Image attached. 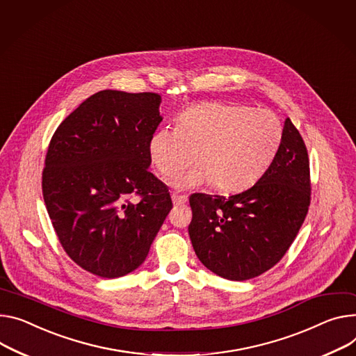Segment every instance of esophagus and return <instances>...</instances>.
I'll list each match as a JSON object with an SVG mask.
<instances>
[{
	"mask_svg": "<svg viewBox=\"0 0 356 356\" xmlns=\"http://www.w3.org/2000/svg\"><path fill=\"white\" fill-rule=\"evenodd\" d=\"M188 201V198L185 195H178V194H172V202L174 205H184Z\"/></svg>",
	"mask_w": 356,
	"mask_h": 356,
	"instance_id": "1",
	"label": "esophagus"
}]
</instances>
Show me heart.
I'll return each instance as SVG.
<instances>
[{"instance_id":"1","label":"heart","mask_w":356,"mask_h":356,"mask_svg":"<svg viewBox=\"0 0 356 356\" xmlns=\"http://www.w3.org/2000/svg\"><path fill=\"white\" fill-rule=\"evenodd\" d=\"M282 138L278 117L268 109L205 102L188 108L177 128L163 127L149 138L148 154L163 178H174L181 189L212 182L221 191H239L252 185L269 167Z\"/></svg>"}]
</instances>
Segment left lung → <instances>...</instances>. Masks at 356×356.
Listing matches in <instances>:
<instances>
[{
    "label": "left lung",
    "mask_w": 356,
    "mask_h": 356,
    "mask_svg": "<svg viewBox=\"0 0 356 356\" xmlns=\"http://www.w3.org/2000/svg\"><path fill=\"white\" fill-rule=\"evenodd\" d=\"M311 204L309 158L289 118L270 165L241 194H193L189 238L200 261L216 275L247 281L277 265L302 227Z\"/></svg>",
    "instance_id": "obj_1"
}]
</instances>
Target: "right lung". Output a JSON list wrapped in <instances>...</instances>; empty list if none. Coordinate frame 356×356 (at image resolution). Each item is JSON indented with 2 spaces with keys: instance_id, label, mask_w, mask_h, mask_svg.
Instances as JSON below:
<instances>
[{
  "instance_id": "add662e5",
  "label": "right lung",
  "mask_w": 356,
  "mask_h": 356,
  "mask_svg": "<svg viewBox=\"0 0 356 356\" xmlns=\"http://www.w3.org/2000/svg\"><path fill=\"white\" fill-rule=\"evenodd\" d=\"M159 104L155 92L99 91L49 141L42 170L48 215L67 255L97 277L138 268L172 208L167 185L148 171Z\"/></svg>"
}]
</instances>
